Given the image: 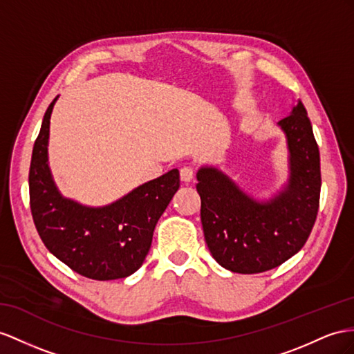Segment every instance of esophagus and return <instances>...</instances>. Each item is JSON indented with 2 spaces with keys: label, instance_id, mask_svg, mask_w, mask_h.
<instances>
[{
  "label": "esophagus",
  "instance_id": "34e87169",
  "mask_svg": "<svg viewBox=\"0 0 354 354\" xmlns=\"http://www.w3.org/2000/svg\"><path fill=\"white\" fill-rule=\"evenodd\" d=\"M193 178H194V171L192 167L185 166L180 169V180H183V183H192Z\"/></svg>",
  "mask_w": 354,
  "mask_h": 354
}]
</instances>
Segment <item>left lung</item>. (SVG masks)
<instances>
[{
    "instance_id": "obj_1",
    "label": "left lung",
    "mask_w": 354,
    "mask_h": 354,
    "mask_svg": "<svg viewBox=\"0 0 354 354\" xmlns=\"http://www.w3.org/2000/svg\"><path fill=\"white\" fill-rule=\"evenodd\" d=\"M287 148V178L268 198L247 192L227 171L197 170L205 241L218 263L238 274H259L301 251L319 211L320 153L301 100L281 120Z\"/></svg>"
}]
</instances>
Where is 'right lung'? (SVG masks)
<instances>
[{
	"mask_svg": "<svg viewBox=\"0 0 354 354\" xmlns=\"http://www.w3.org/2000/svg\"><path fill=\"white\" fill-rule=\"evenodd\" d=\"M43 116L30 167L32 220L46 248L62 263L91 279L125 278L151 248L153 229L179 188V170L148 180L118 201L89 206L62 196L49 167L50 115Z\"/></svg>",
	"mask_w": 354,
	"mask_h": 354,
	"instance_id": "1",
	"label": "right lung"
}]
</instances>
